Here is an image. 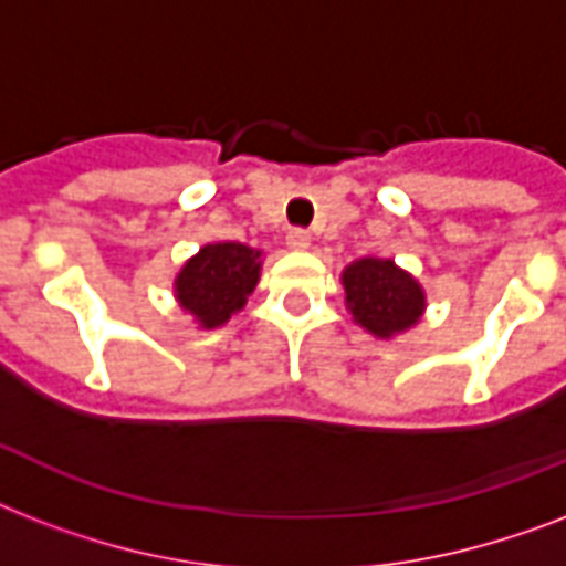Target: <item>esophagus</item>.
Here are the masks:
<instances>
[{
	"label": "esophagus",
	"mask_w": 566,
	"mask_h": 566,
	"mask_svg": "<svg viewBox=\"0 0 566 566\" xmlns=\"http://www.w3.org/2000/svg\"><path fill=\"white\" fill-rule=\"evenodd\" d=\"M287 247L296 249V252H305L311 247V234L305 229H291L287 231Z\"/></svg>",
	"instance_id": "34e87169"
}]
</instances>
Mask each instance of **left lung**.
Here are the masks:
<instances>
[{"instance_id": "8db88e82", "label": "left lung", "mask_w": 566, "mask_h": 566, "mask_svg": "<svg viewBox=\"0 0 566 566\" xmlns=\"http://www.w3.org/2000/svg\"><path fill=\"white\" fill-rule=\"evenodd\" d=\"M346 308L353 319L376 337H394L417 326L426 311V293L420 282L390 258H361L346 266Z\"/></svg>"}]
</instances>
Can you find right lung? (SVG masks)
I'll list each match as a JSON object with an SVG mask.
<instances>
[{
    "mask_svg": "<svg viewBox=\"0 0 566 566\" xmlns=\"http://www.w3.org/2000/svg\"><path fill=\"white\" fill-rule=\"evenodd\" d=\"M261 275V252L243 243H208L176 275V300L202 328L229 323Z\"/></svg>",
    "mask_w": 566,
    "mask_h": 566,
    "instance_id": "add662e5",
    "label": "right lung"
}]
</instances>
